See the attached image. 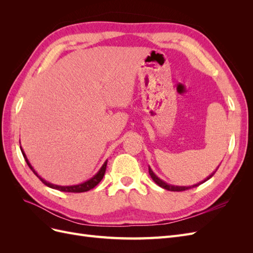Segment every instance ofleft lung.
Wrapping results in <instances>:
<instances>
[{"instance_id": "8db88e82", "label": "left lung", "mask_w": 253, "mask_h": 253, "mask_svg": "<svg viewBox=\"0 0 253 253\" xmlns=\"http://www.w3.org/2000/svg\"><path fill=\"white\" fill-rule=\"evenodd\" d=\"M219 167V166H218ZM218 167L216 168L215 169V171H214L213 173H211L208 177H207L206 179H204L203 181H201V182H198V183H195V185H193V186H174V185H170V183H168V182H166V181H164L163 179H160L158 176L152 171V169L150 168V166H149V174H150V176L152 177V179L154 180L157 185L159 186V187H162V188H164V189H166V190H168V191H174V192H180V191H186V190H189V189H191V188H196V187H198L200 185H202V183H204L205 181H207L208 179H210L212 176L214 175V173H215L216 171H217V169H218Z\"/></svg>"}]
</instances>
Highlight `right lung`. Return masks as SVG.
<instances>
[{"instance_id":"obj_1","label":"right lung","mask_w":253,"mask_h":253,"mask_svg":"<svg viewBox=\"0 0 253 253\" xmlns=\"http://www.w3.org/2000/svg\"><path fill=\"white\" fill-rule=\"evenodd\" d=\"M21 151H22V154L23 156H24L25 158V162L26 164L28 165V167L30 168V170H32L36 175L37 177H39V179L44 183V185H46L47 187L51 188V189H56V190H59V191H62V192H72V193H80V192H86V191H89L90 189L95 188L99 182L101 181V179L103 178L104 176V173H105V170H106V164H108V160H105L104 164L102 165V167L100 168V170H99L93 177L89 178L88 180L84 181V182H81V183H78V185H74V186H58V185H53V183L51 182H48L45 179H43L40 175H38V173L35 171V169L33 168V166L30 165L29 160L27 159L26 157V154L24 150L22 149V147H20Z\"/></svg>"}]
</instances>
